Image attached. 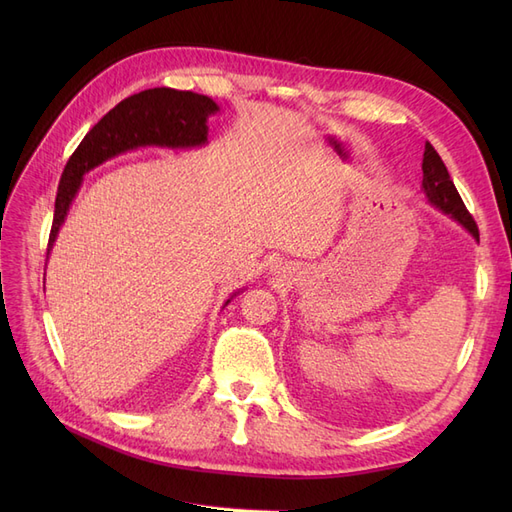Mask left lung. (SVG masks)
I'll list each match as a JSON object with an SVG mask.
<instances>
[{"mask_svg":"<svg viewBox=\"0 0 512 512\" xmlns=\"http://www.w3.org/2000/svg\"><path fill=\"white\" fill-rule=\"evenodd\" d=\"M421 192L425 194L427 203L431 207H436L438 211H442L448 218H453L457 224H461L466 228L470 235L478 241V228L472 220V215L468 213L466 205L455 188V183L451 181V175L442 162V158L438 156V151L431 147V143L425 145V153H423V185Z\"/></svg>","mask_w":512,"mask_h":512,"instance_id":"8db88e82","label":"left lung"}]
</instances>
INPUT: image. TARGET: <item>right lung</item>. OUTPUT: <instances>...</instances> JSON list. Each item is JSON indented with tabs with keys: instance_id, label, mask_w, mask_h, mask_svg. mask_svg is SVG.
<instances>
[{
	"instance_id": "add662e5",
	"label": "right lung",
	"mask_w": 512,
	"mask_h": 512,
	"mask_svg": "<svg viewBox=\"0 0 512 512\" xmlns=\"http://www.w3.org/2000/svg\"><path fill=\"white\" fill-rule=\"evenodd\" d=\"M220 113V106L209 96L194 91H177L168 87L145 89L121 100L87 132L68 160L59 181L55 198L53 228L49 237L51 256L59 228L64 226L68 211L81 190V181L89 170L113 160L121 153L141 147L160 149H198L209 143V117ZM245 288H239L226 299L224 307Z\"/></svg>"
}]
</instances>
